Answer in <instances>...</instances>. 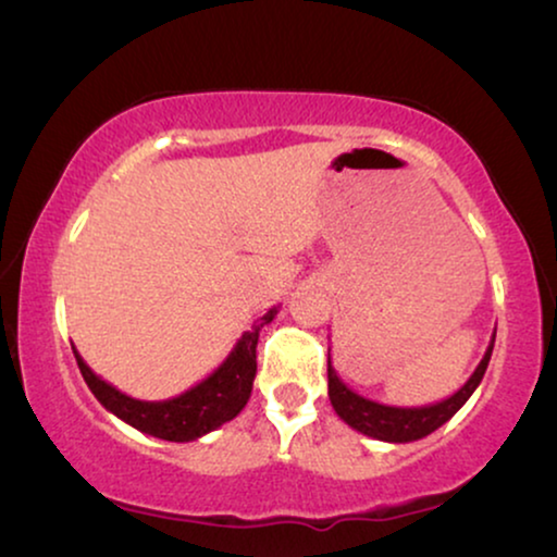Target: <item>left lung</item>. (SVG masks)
<instances>
[{
	"instance_id": "obj_1",
	"label": "left lung",
	"mask_w": 557,
	"mask_h": 557,
	"mask_svg": "<svg viewBox=\"0 0 557 557\" xmlns=\"http://www.w3.org/2000/svg\"><path fill=\"white\" fill-rule=\"evenodd\" d=\"M496 337V335H494ZM494 337H491L486 352H483L481 363L475 366L471 379L458 388L453 396H447L443 401L424 404V407H392V404H381L373 399H366L348 388L341 381L332 360L327 356V388H330V401L332 409L337 411V417L345 424H350L352 430L363 432V435L373 440H384V443H414V440L428 437L430 432L450 420L463 404L471 399V394L479 388L483 373H486L491 350H494Z\"/></svg>"
}]
</instances>
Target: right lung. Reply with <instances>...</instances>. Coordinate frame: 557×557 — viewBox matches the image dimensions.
<instances>
[{
    "label": "right lung",
    "instance_id": "add662e5",
    "mask_svg": "<svg viewBox=\"0 0 557 557\" xmlns=\"http://www.w3.org/2000/svg\"><path fill=\"white\" fill-rule=\"evenodd\" d=\"M278 309L273 307L261 317V322L252 324V330L243 332L233 352L225 358V363L209 373L205 381L191 386L189 392L173 396L165 401H140L133 396L122 394L120 388L99 379L84 358L76 356L78 371H82L86 386L97 396L99 404L129 428L146 432V435L171 440V443H189L207 432H212L222 424L235 420L245 404L250 399L252 379H256V345L263 324H269L276 317Z\"/></svg>",
    "mask_w": 557,
    "mask_h": 557
}]
</instances>
